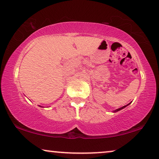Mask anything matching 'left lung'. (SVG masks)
Here are the masks:
<instances>
[{
    "instance_id": "8db88e82",
    "label": "left lung",
    "mask_w": 159,
    "mask_h": 159,
    "mask_svg": "<svg viewBox=\"0 0 159 159\" xmlns=\"http://www.w3.org/2000/svg\"><path fill=\"white\" fill-rule=\"evenodd\" d=\"M132 102H129V104H127V105H125V106H123V107H120V108H119V109H115V110H114L113 111V112H117V111H120V110H122V109H124V108H125V107H126L127 106H128V105H129L131 104Z\"/></svg>"
}]
</instances>
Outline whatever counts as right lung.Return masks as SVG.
Returning a JSON list of instances; mask_svg holds the SVG:
<instances>
[{
    "mask_svg": "<svg viewBox=\"0 0 159 159\" xmlns=\"http://www.w3.org/2000/svg\"><path fill=\"white\" fill-rule=\"evenodd\" d=\"M39 107H41V106H39Z\"/></svg>",
    "mask_w": 159,
    "mask_h": 159,
    "instance_id": "add662e5",
    "label": "right lung"
}]
</instances>
